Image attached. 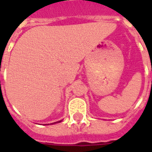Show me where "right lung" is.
<instances>
[{
    "label": "right lung",
    "instance_id": "obj_1",
    "mask_svg": "<svg viewBox=\"0 0 152 152\" xmlns=\"http://www.w3.org/2000/svg\"><path fill=\"white\" fill-rule=\"evenodd\" d=\"M62 121H57V122H54V123H52V124H55V123H59V122H61Z\"/></svg>",
    "mask_w": 152,
    "mask_h": 152
}]
</instances>
